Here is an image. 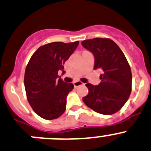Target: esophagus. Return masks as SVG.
<instances>
[{"instance_id": "34e87169", "label": "esophagus", "mask_w": 151, "mask_h": 151, "mask_svg": "<svg viewBox=\"0 0 151 151\" xmlns=\"http://www.w3.org/2000/svg\"><path fill=\"white\" fill-rule=\"evenodd\" d=\"M82 85H84V83H82V82H80V81H75V82H74V87H78V86H82Z\"/></svg>"}]
</instances>
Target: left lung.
Returning <instances> with one entry per match:
<instances>
[{"label": "left lung", "mask_w": 151, "mask_h": 151, "mask_svg": "<svg viewBox=\"0 0 151 151\" xmlns=\"http://www.w3.org/2000/svg\"><path fill=\"white\" fill-rule=\"evenodd\" d=\"M81 43L94 56L93 69L102 71L98 86L86 84L88 93L83 98V102L101 114H113L123 107L131 94L132 74L129 63L120 48L111 39L96 37Z\"/></svg>", "instance_id": "left-lung-1"}]
</instances>
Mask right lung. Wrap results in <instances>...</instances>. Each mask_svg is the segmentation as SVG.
<instances>
[{
	"label": "right lung",
	"instance_id": "add662e5",
	"mask_svg": "<svg viewBox=\"0 0 151 151\" xmlns=\"http://www.w3.org/2000/svg\"><path fill=\"white\" fill-rule=\"evenodd\" d=\"M78 44L79 41L43 45L32 55L26 65V97L33 111L43 119H57L65 112L66 97L74 85L58 79V71H63L64 63Z\"/></svg>",
	"mask_w": 151,
	"mask_h": 151
}]
</instances>
